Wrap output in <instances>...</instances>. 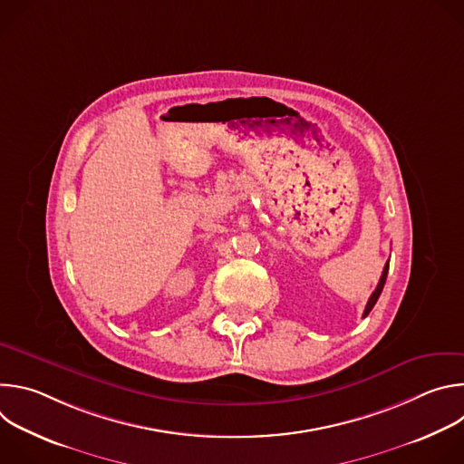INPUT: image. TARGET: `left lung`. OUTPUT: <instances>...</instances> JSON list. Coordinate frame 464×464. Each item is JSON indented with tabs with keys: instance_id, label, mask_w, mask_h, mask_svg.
Listing matches in <instances>:
<instances>
[{
	"instance_id": "obj_1",
	"label": "left lung",
	"mask_w": 464,
	"mask_h": 464,
	"mask_svg": "<svg viewBox=\"0 0 464 464\" xmlns=\"http://www.w3.org/2000/svg\"><path fill=\"white\" fill-rule=\"evenodd\" d=\"M387 272H389V260L385 262V266H383V272H382V277H380V281H378V286H376V290L372 292V295L369 297V301H367V306H365V310H363V317L372 310V306L376 304V301H378V297H380V294H382V290H383V285H385V279H387Z\"/></svg>"
}]
</instances>
